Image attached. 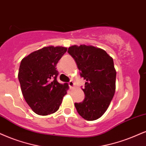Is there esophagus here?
<instances>
[{"label":"esophagus","mask_w":146,"mask_h":146,"mask_svg":"<svg viewBox=\"0 0 146 146\" xmlns=\"http://www.w3.org/2000/svg\"><path fill=\"white\" fill-rule=\"evenodd\" d=\"M68 85H69V87L71 88V89H72V88L74 87V83L72 80H70V81L68 82Z\"/></svg>","instance_id":"1"}]
</instances>
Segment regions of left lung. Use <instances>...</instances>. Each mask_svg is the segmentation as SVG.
<instances>
[{
  "mask_svg": "<svg viewBox=\"0 0 146 146\" xmlns=\"http://www.w3.org/2000/svg\"><path fill=\"white\" fill-rule=\"evenodd\" d=\"M84 80V100L74 106L87 120L98 119L103 115L114 97L116 72L113 59L103 49L82 44L68 48Z\"/></svg>",
  "mask_w": 146,
  "mask_h": 146,
  "instance_id": "obj_1",
  "label": "left lung"
}]
</instances>
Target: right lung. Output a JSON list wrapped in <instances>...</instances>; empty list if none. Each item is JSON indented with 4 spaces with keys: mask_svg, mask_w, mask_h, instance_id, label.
<instances>
[{
    "mask_svg": "<svg viewBox=\"0 0 146 146\" xmlns=\"http://www.w3.org/2000/svg\"><path fill=\"white\" fill-rule=\"evenodd\" d=\"M67 48L53 46L32 52L21 60L18 79L25 100L36 114L46 116L58 110L68 84L57 80V64Z\"/></svg>",
    "mask_w": 146,
    "mask_h": 146,
    "instance_id": "right-lung-1",
    "label": "right lung"
}]
</instances>
